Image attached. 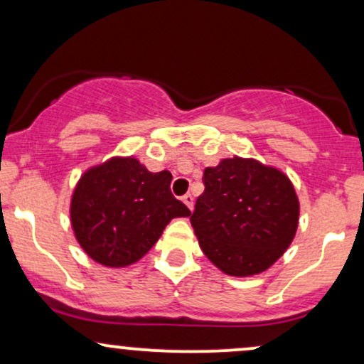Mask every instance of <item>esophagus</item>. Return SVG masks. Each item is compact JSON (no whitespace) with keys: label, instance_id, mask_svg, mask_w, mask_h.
<instances>
[{"label":"esophagus","instance_id":"obj_1","mask_svg":"<svg viewBox=\"0 0 364 364\" xmlns=\"http://www.w3.org/2000/svg\"><path fill=\"white\" fill-rule=\"evenodd\" d=\"M183 202H185V203H186V207L190 208V210H191V208H193V195L186 193L185 196H183Z\"/></svg>","mask_w":364,"mask_h":364}]
</instances>
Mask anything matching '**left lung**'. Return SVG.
Returning a JSON list of instances; mask_svg holds the SVG:
<instances>
[{
  "instance_id": "left-lung-1",
  "label": "left lung",
  "mask_w": 364,
  "mask_h": 364,
  "mask_svg": "<svg viewBox=\"0 0 364 364\" xmlns=\"http://www.w3.org/2000/svg\"><path fill=\"white\" fill-rule=\"evenodd\" d=\"M203 186L190 220L202 252L224 274H260L289 248L299 202L286 174L232 157L203 171Z\"/></svg>"
}]
</instances>
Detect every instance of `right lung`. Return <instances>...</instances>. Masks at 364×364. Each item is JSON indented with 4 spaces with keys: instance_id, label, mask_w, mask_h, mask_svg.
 I'll list each match as a JSON object with an SVG mask.
<instances>
[{
    "instance_id": "obj_1",
    "label": "right lung",
    "mask_w": 364,
    "mask_h": 364,
    "mask_svg": "<svg viewBox=\"0 0 364 364\" xmlns=\"http://www.w3.org/2000/svg\"><path fill=\"white\" fill-rule=\"evenodd\" d=\"M169 171L150 173L133 157H112L87 171L72 196L75 236L92 260L127 267L157 243L190 208L171 193Z\"/></svg>"
}]
</instances>
